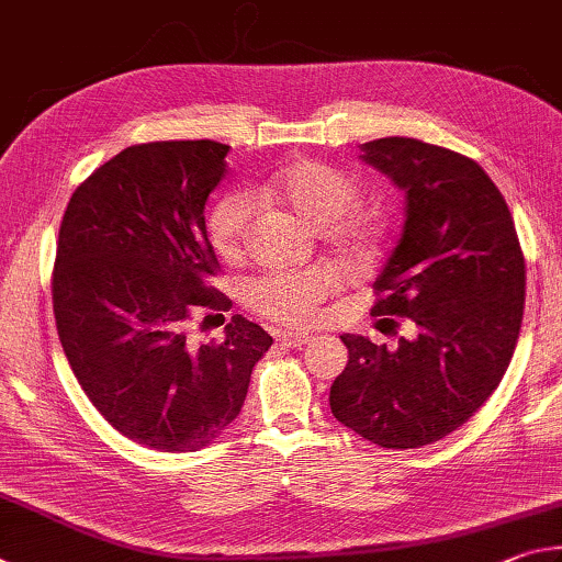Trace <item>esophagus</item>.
I'll list each match as a JSON object with an SVG mask.
<instances>
[{
	"label": "esophagus",
	"mask_w": 562,
	"mask_h": 562,
	"mask_svg": "<svg viewBox=\"0 0 562 562\" xmlns=\"http://www.w3.org/2000/svg\"><path fill=\"white\" fill-rule=\"evenodd\" d=\"M276 340L281 342V346H286V348H301V346H306V342L311 340V336L308 333H279V336H276Z\"/></svg>",
	"instance_id": "esophagus-1"
}]
</instances>
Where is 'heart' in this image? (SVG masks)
Listing matches in <instances>:
<instances>
[{
  "label": "heart",
  "instance_id": "b5f03b06",
  "mask_svg": "<svg viewBox=\"0 0 562 562\" xmlns=\"http://www.w3.org/2000/svg\"><path fill=\"white\" fill-rule=\"evenodd\" d=\"M263 194L296 212L313 229L326 232L328 239L350 259H366L375 224L368 214L352 210L358 202V184L350 175L321 160H296L281 167L263 187ZM251 202L241 192L224 194L212 206L206 232L214 251L224 261H239L249 236ZM336 279L326 269L276 271L261 276L249 286V303L261 316L286 326L308 323Z\"/></svg>",
  "mask_w": 562,
  "mask_h": 562
}]
</instances>
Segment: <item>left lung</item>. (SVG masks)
I'll return each mask as SVG.
<instances>
[{
    "label": "left lung",
    "instance_id": "obj_1",
    "mask_svg": "<svg viewBox=\"0 0 562 562\" xmlns=\"http://www.w3.org/2000/svg\"><path fill=\"white\" fill-rule=\"evenodd\" d=\"M360 160L405 192V226L375 279L372 316L415 323L397 348L342 333L348 366L330 387L340 425L385 449L459 429L514 358L526 261L514 216L481 165L415 137L360 145Z\"/></svg>",
    "mask_w": 562,
    "mask_h": 562
}]
</instances>
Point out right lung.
<instances>
[{
    "instance_id": "1",
    "label": "right lung",
    "mask_w": 562,
    "mask_h": 562,
    "mask_svg": "<svg viewBox=\"0 0 562 562\" xmlns=\"http://www.w3.org/2000/svg\"><path fill=\"white\" fill-rule=\"evenodd\" d=\"M229 145L172 140L125 147L74 192L58 229L54 316L78 385L123 437L196 451L241 412L273 338L234 316L222 342L190 321L229 299L210 286L216 256L204 204Z\"/></svg>"
}]
</instances>
